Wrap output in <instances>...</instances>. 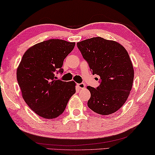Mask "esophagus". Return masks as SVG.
<instances>
[{"instance_id":"esophagus-1","label":"esophagus","mask_w":155,"mask_h":155,"mask_svg":"<svg viewBox=\"0 0 155 155\" xmlns=\"http://www.w3.org/2000/svg\"><path fill=\"white\" fill-rule=\"evenodd\" d=\"M78 87L80 89H83V88H85V84L84 83H80V84H78Z\"/></svg>"}]
</instances>
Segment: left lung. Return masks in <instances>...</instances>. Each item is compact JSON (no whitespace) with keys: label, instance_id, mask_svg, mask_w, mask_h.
<instances>
[{"label":"left lung","instance_id":"1","mask_svg":"<svg viewBox=\"0 0 155 155\" xmlns=\"http://www.w3.org/2000/svg\"><path fill=\"white\" fill-rule=\"evenodd\" d=\"M93 75L100 77V84L87 88L91 92L88 108L100 115L118 110L128 97L134 70L127 51L118 42L95 37L77 43Z\"/></svg>","mask_w":155,"mask_h":155}]
</instances>
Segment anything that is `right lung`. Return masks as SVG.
Returning <instances> with one entry per match:
<instances>
[{
    "mask_svg": "<svg viewBox=\"0 0 155 155\" xmlns=\"http://www.w3.org/2000/svg\"><path fill=\"white\" fill-rule=\"evenodd\" d=\"M75 42L50 39L38 43L25 53L17 68V80L22 97L38 115L54 119L64 112L75 93L73 81L55 80L63 73V62Z\"/></svg>",
    "mask_w": 155,
    "mask_h": 155,
    "instance_id": "obj_1",
    "label": "right lung"
}]
</instances>
